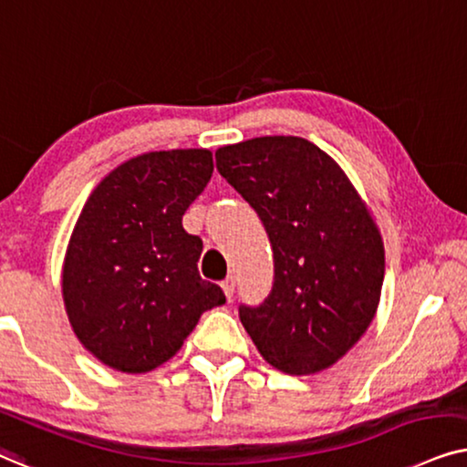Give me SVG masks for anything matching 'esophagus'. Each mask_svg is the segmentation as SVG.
<instances>
[{
  "label": "esophagus",
  "instance_id": "obj_1",
  "mask_svg": "<svg viewBox=\"0 0 467 467\" xmlns=\"http://www.w3.org/2000/svg\"><path fill=\"white\" fill-rule=\"evenodd\" d=\"M222 290H223V295H226V298L230 301V298H233V295H234V277H226L222 282Z\"/></svg>",
  "mask_w": 467,
  "mask_h": 467
}]
</instances>
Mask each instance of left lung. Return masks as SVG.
<instances>
[{
    "label": "left lung",
    "instance_id": "obj_1",
    "mask_svg": "<svg viewBox=\"0 0 467 467\" xmlns=\"http://www.w3.org/2000/svg\"><path fill=\"white\" fill-rule=\"evenodd\" d=\"M222 177L269 233L275 282L241 322L271 368L312 376L344 357L380 303L384 244L344 169L301 136H258L215 151Z\"/></svg>",
    "mask_w": 467,
    "mask_h": 467
}]
</instances>
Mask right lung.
Wrapping results in <instances>:
<instances>
[{
	"instance_id": "right-lung-1",
	"label": "right lung",
	"mask_w": 467,
	"mask_h": 467,
	"mask_svg": "<svg viewBox=\"0 0 467 467\" xmlns=\"http://www.w3.org/2000/svg\"><path fill=\"white\" fill-rule=\"evenodd\" d=\"M213 175L209 149L149 151L96 185L61 266V296L87 352L147 374L182 350L202 312L226 303L198 273L202 241L183 213Z\"/></svg>"
}]
</instances>
